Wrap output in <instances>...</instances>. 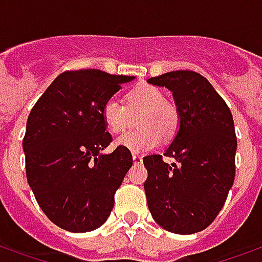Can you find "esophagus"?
I'll return each instance as SVG.
<instances>
[{
  "mask_svg": "<svg viewBox=\"0 0 262 262\" xmlns=\"http://www.w3.org/2000/svg\"><path fill=\"white\" fill-rule=\"evenodd\" d=\"M133 161H135V164H142L143 157L142 156H139V154H133Z\"/></svg>",
  "mask_w": 262,
  "mask_h": 262,
  "instance_id": "1",
  "label": "esophagus"
}]
</instances>
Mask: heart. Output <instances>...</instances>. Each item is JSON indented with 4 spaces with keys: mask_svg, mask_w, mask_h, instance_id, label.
Instances as JSON below:
<instances>
[{
    "mask_svg": "<svg viewBox=\"0 0 262 262\" xmlns=\"http://www.w3.org/2000/svg\"><path fill=\"white\" fill-rule=\"evenodd\" d=\"M105 127L114 135H119L132 126V118L139 129L125 133L116 140L119 147L133 153L153 150L161 137L171 140L180 130L181 116L176 103L167 101L159 86L140 84L125 94V105L116 99H108L102 105Z\"/></svg>",
    "mask_w": 262,
    "mask_h": 262,
    "instance_id": "obj_1",
    "label": "heart"
}]
</instances>
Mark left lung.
I'll return each instance as SVG.
<instances>
[{
  "label": "left lung",
  "instance_id": "obj_1",
  "mask_svg": "<svg viewBox=\"0 0 262 262\" xmlns=\"http://www.w3.org/2000/svg\"><path fill=\"white\" fill-rule=\"evenodd\" d=\"M150 84L172 92L181 125L165 157L143 159L147 168L144 192L153 219L177 234L206 229L223 208L236 176L237 137L225 99L205 77L178 70L151 77Z\"/></svg>",
  "mask_w": 262,
  "mask_h": 262
}]
</instances>
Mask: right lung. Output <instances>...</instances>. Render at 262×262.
Segmentation results:
<instances>
[{
  "label": "right lung",
  "mask_w": 262,
  "mask_h": 262,
  "mask_svg": "<svg viewBox=\"0 0 262 262\" xmlns=\"http://www.w3.org/2000/svg\"><path fill=\"white\" fill-rule=\"evenodd\" d=\"M133 78L95 69L64 71L28 116L22 143L28 184L45 214L64 230H95L114 208L133 159L119 146L101 153L112 142L101 111Z\"/></svg>",
  "instance_id": "obj_1"
}]
</instances>
